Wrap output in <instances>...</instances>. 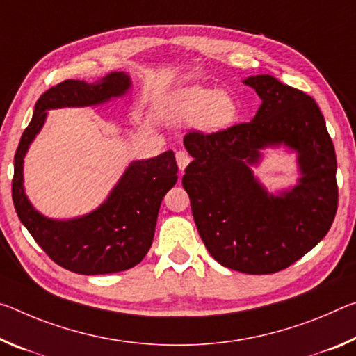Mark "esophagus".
Returning a JSON list of instances; mask_svg holds the SVG:
<instances>
[{"label":"esophagus","mask_w":356,"mask_h":356,"mask_svg":"<svg viewBox=\"0 0 356 356\" xmlns=\"http://www.w3.org/2000/svg\"><path fill=\"white\" fill-rule=\"evenodd\" d=\"M175 157H177V164H178V167H179V170L184 172V168L188 167L189 162H191L189 154L186 153V151H178V153L175 154Z\"/></svg>","instance_id":"obj_1"}]
</instances>
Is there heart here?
<instances>
[{
    "label": "heart",
    "mask_w": 356,
    "mask_h": 356,
    "mask_svg": "<svg viewBox=\"0 0 356 356\" xmlns=\"http://www.w3.org/2000/svg\"><path fill=\"white\" fill-rule=\"evenodd\" d=\"M162 115L170 126L194 123L203 132H219L236 120L238 102L229 91L186 85L167 96Z\"/></svg>",
    "instance_id": "obj_1"
}]
</instances>
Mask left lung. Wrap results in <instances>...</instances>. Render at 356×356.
Returning <instances> with one entry per match:
<instances>
[{"label":"left lung","mask_w":356,"mask_h":356,"mask_svg":"<svg viewBox=\"0 0 356 356\" xmlns=\"http://www.w3.org/2000/svg\"><path fill=\"white\" fill-rule=\"evenodd\" d=\"M261 104L250 123L216 134L191 132L194 161L183 188L208 252L248 275H271L295 264L323 240L337 209L336 153L325 118L311 96L273 75L243 80ZM297 154L295 186L268 193L252 172L268 147Z\"/></svg>","instance_id":"1"}]
</instances>
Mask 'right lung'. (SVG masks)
<instances>
[{
    "mask_svg": "<svg viewBox=\"0 0 356 356\" xmlns=\"http://www.w3.org/2000/svg\"><path fill=\"white\" fill-rule=\"evenodd\" d=\"M129 88L126 72H110L96 83L64 80L51 86L38 99L15 151L13 200L19 219L55 264L77 275L118 273L143 260L153 243L161 202L178 179L173 151L132 161L101 205L72 219L47 218L33 207L23 186V162L49 110L101 106Z\"/></svg>",
    "mask_w": 356,
    "mask_h": 356,
    "instance_id": "1",
    "label": "right lung"
}]
</instances>
